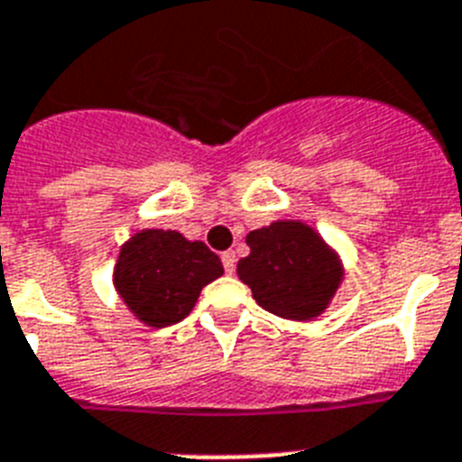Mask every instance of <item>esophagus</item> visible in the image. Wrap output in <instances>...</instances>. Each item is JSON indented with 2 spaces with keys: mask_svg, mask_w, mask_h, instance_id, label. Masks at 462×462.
<instances>
[{
  "mask_svg": "<svg viewBox=\"0 0 462 462\" xmlns=\"http://www.w3.org/2000/svg\"><path fill=\"white\" fill-rule=\"evenodd\" d=\"M222 263H224V271H226V273H234V271H236V252L234 250L224 252Z\"/></svg>",
  "mask_w": 462,
  "mask_h": 462,
  "instance_id": "34e87169",
  "label": "esophagus"
}]
</instances>
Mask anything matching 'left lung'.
Here are the masks:
<instances>
[{"instance_id": "8db88e82", "label": "left lung", "mask_w": 462, "mask_h": 462, "mask_svg": "<svg viewBox=\"0 0 462 462\" xmlns=\"http://www.w3.org/2000/svg\"><path fill=\"white\" fill-rule=\"evenodd\" d=\"M245 243L250 254L236 271L263 310L297 322L325 313L341 287L344 263L313 226L278 219L250 231Z\"/></svg>"}]
</instances>
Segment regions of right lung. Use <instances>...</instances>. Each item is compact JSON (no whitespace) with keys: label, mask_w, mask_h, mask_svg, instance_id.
Segmentation results:
<instances>
[{"label":"right lung","mask_w":462,"mask_h":462,"mask_svg":"<svg viewBox=\"0 0 462 462\" xmlns=\"http://www.w3.org/2000/svg\"><path fill=\"white\" fill-rule=\"evenodd\" d=\"M224 273V266L200 240L180 231L142 228L121 245L114 263V290L128 310L147 327L184 320L200 290Z\"/></svg>","instance_id":"obj_1"}]
</instances>
